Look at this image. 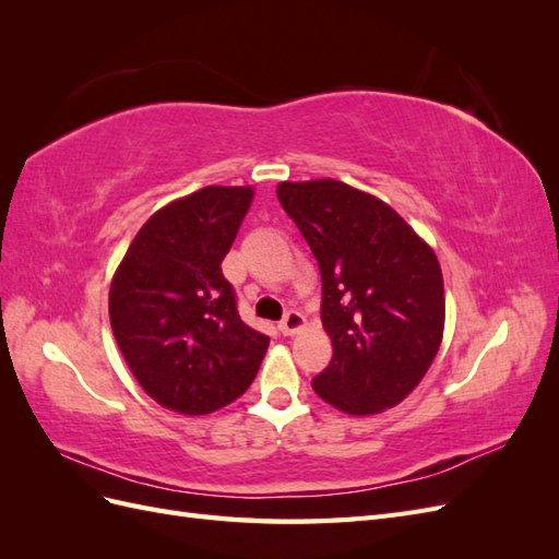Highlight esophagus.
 <instances>
[{
    "label": "esophagus",
    "instance_id": "1",
    "mask_svg": "<svg viewBox=\"0 0 559 559\" xmlns=\"http://www.w3.org/2000/svg\"><path fill=\"white\" fill-rule=\"evenodd\" d=\"M302 329H306V317H302V314L296 312V310L286 312V317L282 319V324H280V331H282L284 335H296V333H300Z\"/></svg>",
    "mask_w": 559,
    "mask_h": 559
}]
</instances>
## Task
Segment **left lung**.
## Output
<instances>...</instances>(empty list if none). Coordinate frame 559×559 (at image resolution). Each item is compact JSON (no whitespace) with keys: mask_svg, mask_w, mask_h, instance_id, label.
Returning a JSON list of instances; mask_svg holds the SVG:
<instances>
[{"mask_svg":"<svg viewBox=\"0 0 559 559\" xmlns=\"http://www.w3.org/2000/svg\"><path fill=\"white\" fill-rule=\"evenodd\" d=\"M277 198L321 270L333 357L312 389L354 417L394 408L443 343L445 289L433 249L386 202L345 181H280Z\"/></svg>","mask_w":559,"mask_h":559,"instance_id":"1","label":"left lung"}]
</instances>
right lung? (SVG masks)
<instances>
[{
  "label": "right lung",
  "instance_id": "add662e5",
  "mask_svg": "<svg viewBox=\"0 0 559 559\" xmlns=\"http://www.w3.org/2000/svg\"><path fill=\"white\" fill-rule=\"evenodd\" d=\"M251 186H205L167 202L134 235L109 289L116 345L163 408L207 415L247 392L270 337L247 326L222 273Z\"/></svg>",
  "mask_w": 559,
  "mask_h": 559
}]
</instances>
